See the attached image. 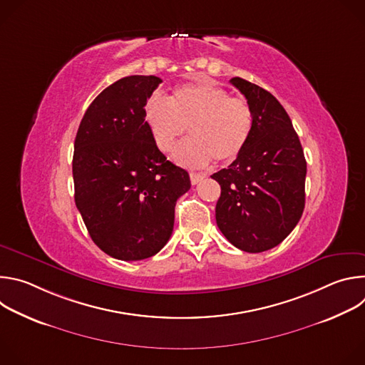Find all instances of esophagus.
I'll return each mask as SVG.
<instances>
[{
	"label": "esophagus",
	"mask_w": 365,
	"mask_h": 365,
	"mask_svg": "<svg viewBox=\"0 0 365 365\" xmlns=\"http://www.w3.org/2000/svg\"><path fill=\"white\" fill-rule=\"evenodd\" d=\"M189 176H190V183H192V185H197V183L205 178V175H202V173H193V172H192Z\"/></svg>",
	"instance_id": "34e87169"
}]
</instances>
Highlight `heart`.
Instances as JSON below:
<instances>
[{"instance_id":"1","label":"heart","mask_w":365,"mask_h":365,"mask_svg":"<svg viewBox=\"0 0 365 365\" xmlns=\"http://www.w3.org/2000/svg\"><path fill=\"white\" fill-rule=\"evenodd\" d=\"M144 120L155 147L163 153L170 151L189 127L190 138L178 144L172 154L185 168H203L212 159L224 165L237 160L254 125L252 110L244 98L207 82L180 85L169 99L151 96Z\"/></svg>"}]
</instances>
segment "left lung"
Returning <instances> with one entry per match:
<instances>
[{
    "instance_id": "1",
    "label": "left lung",
    "mask_w": 365,
    "mask_h": 365,
    "mask_svg": "<svg viewBox=\"0 0 365 365\" xmlns=\"http://www.w3.org/2000/svg\"><path fill=\"white\" fill-rule=\"evenodd\" d=\"M230 82L250 103L254 125L240 158L211 176L221 185L215 218L234 247L262 252L279 245L303 214L306 160L282 103L242 78Z\"/></svg>"
}]
</instances>
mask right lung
<instances>
[{
    "mask_svg": "<svg viewBox=\"0 0 365 365\" xmlns=\"http://www.w3.org/2000/svg\"><path fill=\"white\" fill-rule=\"evenodd\" d=\"M162 83L133 75L103 89L75 138V203L92 241L108 255L137 262L169 241L176 200L190 189L185 169L155 147L144 107Z\"/></svg>",
    "mask_w": 365,
    "mask_h": 365,
    "instance_id": "1",
    "label": "right lung"
}]
</instances>
